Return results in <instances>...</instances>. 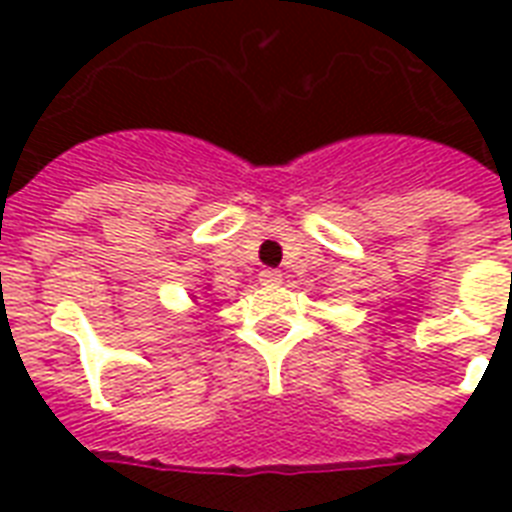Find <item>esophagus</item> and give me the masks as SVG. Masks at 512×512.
Instances as JSON below:
<instances>
[{
	"label": "esophagus",
	"instance_id": "34e87169",
	"mask_svg": "<svg viewBox=\"0 0 512 512\" xmlns=\"http://www.w3.org/2000/svg\"><path fill=\"white\" fill-rule=\"evenodd\" d=\"M281 271H276V268H263L260 271V284H265V287H276V284H281Z\"/></svg>",
	"mask_w": 512,
	"mask_h": 512
}]
</instances>
